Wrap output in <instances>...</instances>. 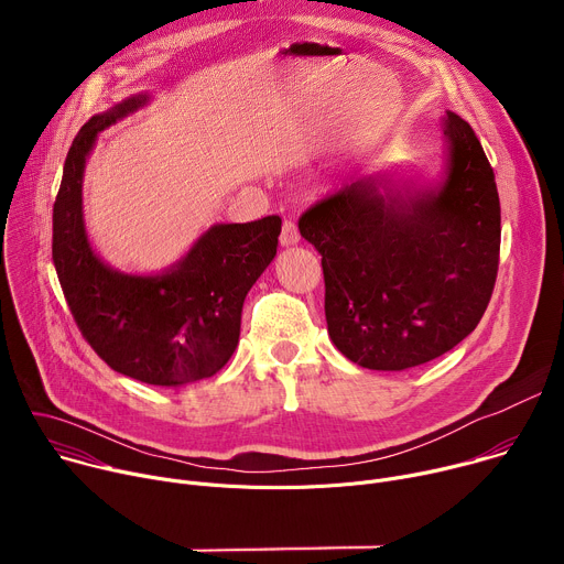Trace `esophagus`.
I'll list each match as a JSON object with an SVG mask.
<instances>
[{
	"label": "esophagus",
	"mask_w": 564,
	"mask_h": 564,
	"mask_svg": "<svg viewBox=\"0 0 564 564\" xmlns=\"http://www.w3.org/2000/svg\"><path fill=\"white\" fill-rule=\"evenodd\" d=\"M281 246L283 248H290V246H296L301 240V234H299V227L294 220H285L283 223V229H281Z\"/></svg>",
	"instance_id": "esophagus-1"
}]
</instances>
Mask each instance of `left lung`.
Segmentation results:
<instances>
[{
  "instance_id": "obj_1",
  "label": "left lung",
  "mask_w": 564,
  "mask_h": 564,
  "mask_svg": "<svg viewBox=\"0 0 564 564\" xmlns=\"http://www.w3.org/2000/svg\"><path fill=\"white\" fill-rule=\"evenodd\" d=\"M446 176L399 189L368 176L310 205L301 236L321 254L333 344L370 370L442 357L485 314L500 263L496 174L470 124L446 111Z\"/></svg>"
}]
</instances>
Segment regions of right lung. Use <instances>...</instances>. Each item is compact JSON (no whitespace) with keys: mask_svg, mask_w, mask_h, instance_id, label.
Segmentation results:
<instances>
[{"mask_svg":"<svg viewBox=\"0 0 564 564\" xmlns=\"http://www.w3.org/2000/svg\"><path fill=\"white\" fill-rule=\"evenodd\" d=\"M144 96L94 116L75 135L53 205V263L75 324L116 372L151 386L216 375L234 355L243 301L276 257L281 218L214 225L170 272L133 276L98 259L83 218L87 155Z\"/></svg>","mask_w":564,"mask_h":564,"instance_id":"1","label":"right lung"}]
</instances>
